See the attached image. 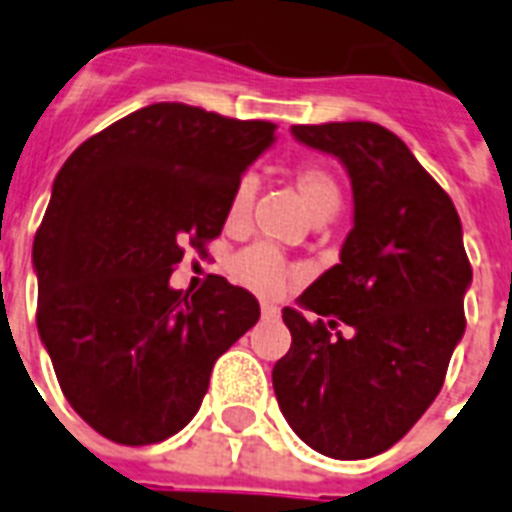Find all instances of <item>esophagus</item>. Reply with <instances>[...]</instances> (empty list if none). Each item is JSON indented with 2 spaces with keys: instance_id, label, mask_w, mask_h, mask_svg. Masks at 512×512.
<instances>
[{
  "instance_id": "esophagus-1",
  "label": "esophagus",
  "mask_w": 512,
  "mask_h": 512,
  "mask_svg": "<svg viewBox=\"0 0 512 512\" xmlns=\"http://www.w3.org/2000/svg\"><path fill=\"white\" fill-rule=\"evenodd\" d=\"M260 313H263V319H276V316H279V308L273 303H263L260 305Z\"/></svg>"
}]
</instances>
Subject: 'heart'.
Listing matches in <instances>:
<instances>
[{
	"instance_id": "1",
	"label": "heart",
	"mask_w": 512,
	"mask_h": 512,
	"mask_svg": "<svg viewBox=\"0 0 512 512\" xmlns=\"http://www.w3.org/2000/svg\"><path fill=\"white\" fill-rule=\"evenodd\" d=\"M295 188L313 220L316 217H332L340 209V185L332 177V172L319 167V164L297 167ZM255 191V180L241 177L239 185L233 188L231 204H228V223L239 225L247 220L252 201H255ZM231 273L241 287L260 292V295H273V292H279L284 279H287V263L276 249L255 244V247L244 249V252L233 257Z\"/></svg>"
}]
</instances>
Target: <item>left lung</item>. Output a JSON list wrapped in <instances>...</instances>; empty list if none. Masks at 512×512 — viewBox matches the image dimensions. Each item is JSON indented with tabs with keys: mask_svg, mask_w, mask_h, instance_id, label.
<instances>
[{
	"mask_svg": "<svg viewBox=\"0 0 512 512\" xmlns=\"http://www.w3.org/2000/svg\"><path fill=\"white\" fill-rule=\"evenodd\" d=\"M292 135L345 167L353 228L340 263L281 311L292 348L273 366V390L311 449L366 460L436 401L465 335L473 271L452 199L398 135L372 122L295 124ZM337 320L350 336L334 332Z\"/></svg>",
	"mask_w": 512,
	"mask_h": 512,
	"instance_id": "obj_1",
	"label": "left lung"
}]
</instances>
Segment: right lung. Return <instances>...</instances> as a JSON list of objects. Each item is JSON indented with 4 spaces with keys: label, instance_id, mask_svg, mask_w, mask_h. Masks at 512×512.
Listing matches in <instances>:
<instances>
[{
    "label": "right lung",
    "instance_id": "1",
    "mask_svg": "<svg viewBox=\"0 0 512 512\" xmlns=\"http://www.w3.org/2000/svg\"><path fill=\"white\" fill-rule=\"evenodd\" d=\"M276 124L154 103L84 140L60 167L34 239L36 327L60 390L100 436L143 446L199 412L217 356L260 319L212 276L170 287L183 244L220 236L233 188Z\"/></svg>",
    "mask_w": 512,
    "mask_h": 512
}]
</instances>
